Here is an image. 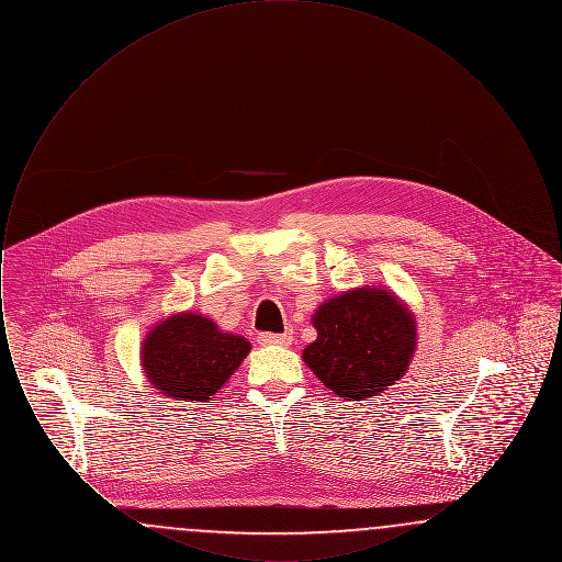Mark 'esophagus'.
Segmentation results:
<instances>
[{
	"mask_svg": "<svg viewBox=\"0 0 562 562\" xmlns=\"http://www.w3.org/2000/svg\"><path fill=\"white\" fill-rule=\"evenodd\" d=\"M259 341L263 344V346H291V341H293V337H291V333H282V335H276V333H261L259 335Z\"/></svg>",
	"mask_w": 562,
	"mask_h": 562,
	"instance_id": "obj_1",
	"label": "esophagus"
}]
</instances>
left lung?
Here are the masks:
<instances>
[{"mask_svg":"<svg viewBox=\"0 0 562 562\" xmlns=\"http://www.w3.org/2000/svg\"><path fill=\"white\" fill-rule=\"evenodd\" d=\"M312 324L318 337L303 349V362L346 401L373 398L401 381L417 349L415 314L383 286L326 299Z\"/></svg>","mask_w":562,"mask_h":562,"instance_id":"1","label":"left lung"}]
</instances>
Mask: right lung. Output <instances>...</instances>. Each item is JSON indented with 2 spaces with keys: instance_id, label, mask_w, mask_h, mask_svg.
<instances>
[{
  "instance_id": "obj_1",
  "label": "right lung",
  "mask_w": 562,
  "mask_h": 562,
  "mask_svg": "<svg viewBox=\"0 0 562 562\" xmlns=\"http://www.w3.org/2000/svg\"><path fill=\"white\" fill-rule=\"evenodd\" d=\"M250 341L225 333L198 312H179L151 326L140 346V367L166 398L209 402L238 371Z\"/></svg>"
}]
</instances>
